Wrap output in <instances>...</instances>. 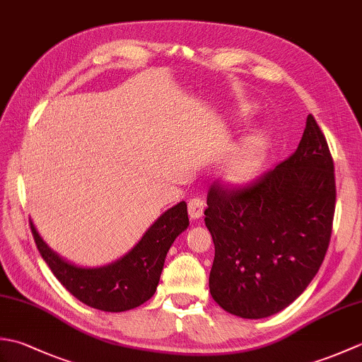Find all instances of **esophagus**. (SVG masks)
<instances>
[{"label":"esophagus","mask_w":362,"mask_h":362,"mask_svg":"<svg viewBox=\"0 0 362 362\" xmlns=\"http://www.w3.org/2000/svg\"><path fill=\"white\" fill-rule=\"evenodd\" d=\"M204 210H205V202L202 201L201 197H193L188 202V213H189V216L193 218V219L202 218Z\"/></svg>","instance_id":"34e87169"}]
</instances>
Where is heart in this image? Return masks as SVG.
I'll return each mask as SVG.
<instances>
[{"label": "heart", "mask_w": 362, "mask_h": 362, "mask_svg": "<svg viewBox=\"0 0 362 362\" xmlns=\"http://www.w3.org/2000/svg\"><path fill=\"white\" fill-rule=\"evenodd\" d=\"M266 148V136L255 134L245 138V141L230 153L222 165V177L227 182L243 183L252 179L261 163Z\"/></svg>", "instance_id": "heart-1"}]
</instances>
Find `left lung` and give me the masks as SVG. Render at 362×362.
Returning <instances> with one entry per match:
<instances>
[{"label":"left lung","instance_id":"1","mask_svg":"<svg viewBox=\"0 0 362 362\" xmlns=\"http://www.w3.org/2000/svg\"><path fill=\"white\" fill-rule=\"evenodd\" d=\"M334 204L332 153L308 115L291 157L245 187L210 188L205 226L214 243V302L243 319H264L289 306L325 258Z\"/></svg>","mask_w":362,"mask_h":362}]
</instances>
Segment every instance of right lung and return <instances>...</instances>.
I'll use <instances>...</instances> for the list:
<instances>
[{
    "label": "right lung",
    "mask_w": 362,
    "mask_h": 362,
    "mask_svg": "<svg viewBox=\"0 0 362 362\" xmlns=\"http://www.w3.org/2000/svg\"><path fill=\"white\" fill-rule=\"evenodd\" d=\"M188 226L187 202L182 201L161 214L126 255L110 264L87 267L54 252L30 221L37 249L54 276L82 303L105 313L134 310L148 302L157 289L169 249Z\"/></svg>",
    "instance_id": "right-lung-1"
}]
</instances>
